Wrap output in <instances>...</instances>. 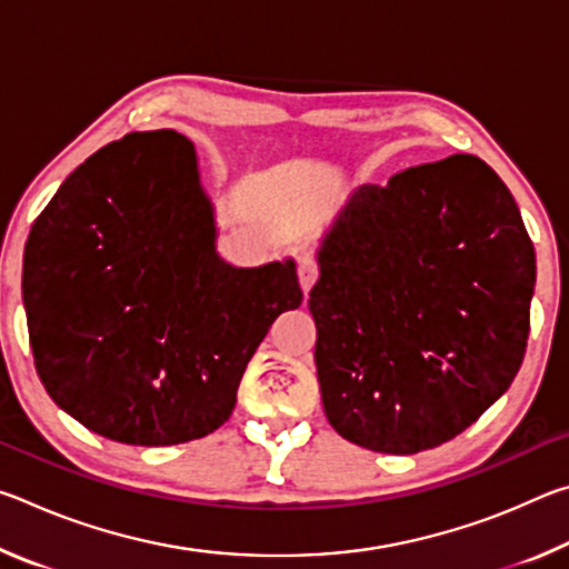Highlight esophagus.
<instances>
[{
	"instance_id": "esophagus-1",
	"label": "esophagus",
	"mask_w": 569,
	"mask_h": 569,
	"mask_svg": "<svg viewBox=\"0 0 569 569\" xmlns=\"http://www.w3.org/2000/svg\"><path fill=\"white\" fill-rule=\"evenodd\" d=\"M298 281H301L303 293L311 291L313 283L319 281V263L313 261V256L298 258Z\"/></svg>"
}]
</instances>
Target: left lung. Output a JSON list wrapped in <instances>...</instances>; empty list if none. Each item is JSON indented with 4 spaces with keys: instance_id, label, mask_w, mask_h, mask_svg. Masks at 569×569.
Masks as SVG:
<instances>
[{
    "instance_id": "left-lung-1",
    "label": "left lung",
    "mask_w": 569,
    "mask_h": 569,
    "mask_svg": "<svg viewBox=\"0 0 569 569\" xmlns=\"http://www.w3.org/2000/svg\"><path fill=\"white\" fill-rule=\"evenodd\" d=\"M311 288L323 411L343 439L417 455L461 435L525 359L537 266L512 192L477 156L361 186Z\"/></svg>"
}]
</instances>
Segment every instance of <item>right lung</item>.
I'll return each instance as SVG.
<instances>
[{
	"label": "right lung",
	"mask_w": 569,
	"mask_h": 569,
	"mask_svg": "<svg viewBox=\"0 0 569 569\" xmlns=\"http://www.w3.org/2000/svg\"><path fill=\"white\" fill-rule=\"evenodd\" d=\"M196 148L130 132L67 176L24 246L37 373L57 407L134 447L226 423L258 343L303 291L296 263L236 268L216 250Z\"/></svg>",
	"instance_id": "right-lung-1"
}]
</instances>
